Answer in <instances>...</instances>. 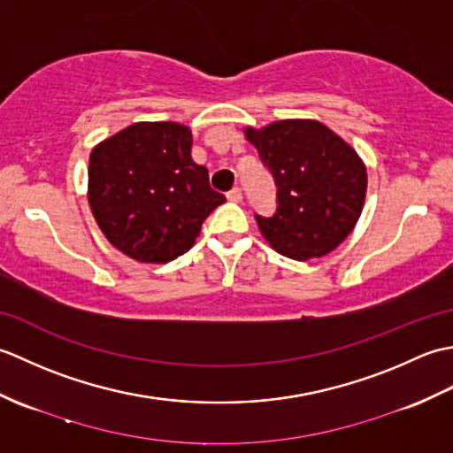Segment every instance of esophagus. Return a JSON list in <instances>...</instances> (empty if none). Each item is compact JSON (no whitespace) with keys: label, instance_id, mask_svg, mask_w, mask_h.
Masks as SVG:
<instances>
[{"label":"esophagus","instance_id":"1","mask_svg":"<svg viewBox=\"0 0 453 453\" xmlns=\"http://www.w3.org/2000/svg\"><path fill=\"white\" fill-rule=\"evenodd\" d=\"M227 200L229 202H242L243 200V192L242 188H232L227 192Z\"/></svg>","mask_w":453,"mask_h":453}]
</instances>
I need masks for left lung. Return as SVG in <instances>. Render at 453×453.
I'll use <instances>...</instances> for the list:
<instances>
[{
  "label": "left lung",
  "instance_id": "left-lung-1",
  "mask_svg": "<svg viewBox=\"0 0 453 453\" xmlns=\"http://www.w3.org/2000/svg\"><path fill=\"white\" fill-rule=\"evenodd\" d=\"M278 187L273 218L257 216L276 253L310 261L334 251L358 221L368 188L365 163L349 142L311 119L245 127Z\"/></svg>",
  "mask_w": 453,
  "mask_h": 453
}]
</instances>
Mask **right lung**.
Masks as SVG:
<instances>
[{"instance_id": "obj_1", "label": "right lung", "mask_w": 453, "mask_h": 453, "mask_svg": "<svg viewBox=\"0 0 453 453\" xmlns=\"http://www.w3.org/2000/svg\"><path fill=\"white\" fill-rule=\"evenodd\" d=\"M180 122H136L93 148L88 200L107 242L134 261L163 265L196 243L202 221L226 196L192 161Z\"/></svg>"}]
</instances>
